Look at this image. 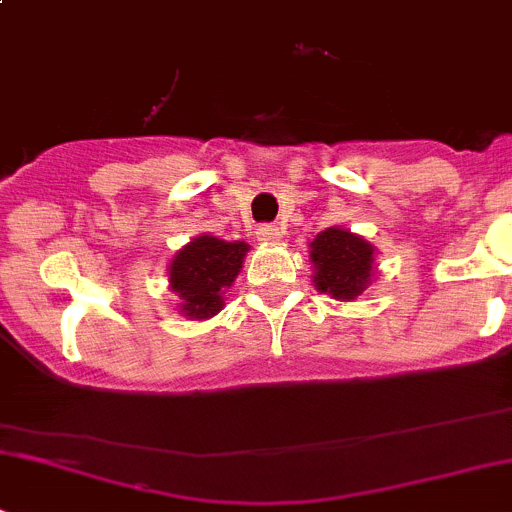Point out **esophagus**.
Listing matches in <instances>:
<instances>
[{"mask_svg": "<svg viewBox=\"0 0 512 512\" xmlns=\"http://www.w3.org/2000/svg\"><path fill=\"white\" fill-rule=\"evenodd\" d=\"M256 236H258V241H266V244H276V241H281L283 231H281V226H276V224H261V226H258Z\"/></svg>", "mask_w": 512, "mask_h": 512, "instance_id": "obj_1", "label": "esophagus"}]
</instances>
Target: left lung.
I'll return each instance as SVG.
<instances>
[{"instance_id":"1","label":"left lung","mask_w":512,"mask_h":512,"mask_svg":"<svg viewBox=\"0 0 512 512\" xmlns=\"http://www.w3.org/2000/svg\"><path fill=\"white\" fill-rule=\"evenodd\" d=\"M315 263V288L337 300L357 298L372 276L374 249L360 236L345 229H325L310 244Z\"/></svg>"}]
</instances>
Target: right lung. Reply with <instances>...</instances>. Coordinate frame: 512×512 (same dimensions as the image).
Instances as JSON below:
<instances>
[{"label": "right lung", "mask_w": 512, "mask_h": 512, "mask_svg": "<svg viewBox=\"0 0 512 512\" xmlns=\"http://www.w3.org/2000/svg\"><path fill=\"white\" fill-rule=\"evenodd\" d=\"M249 246L244 241H221L214 236H197L184 246L170 266V288L189 318H212L221 310V288H229L239 276Z\"/></svg>", "instance_id": "right-lung-1"}]
</instances>
